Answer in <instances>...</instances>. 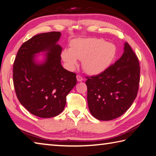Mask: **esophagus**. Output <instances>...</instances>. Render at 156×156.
<instances>
[{"label": "esophagus", "mask_w": 156, "mask_h": 156, "mask_svg": "<svg viewBox=\"0 0 156 156\" xmlns=\"http://www.w3.org/2000/svg\"><path fill=\"white\" fill-rule=\"evenodd\" d=\"M77 77V81H82L83 80V77H82L81 76L79 75H77V77Z\"/></svg>", "instance_id": "esophagus-1"}]
</instances>
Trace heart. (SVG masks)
<instances>
[{"label": "heart", "instance_id": "obj_1", "mask_svg": "<svg viewBox=\"0 0 156 156\" xmlns=\"http://www.w3.org/2000/svg\"><path fill=\"white\" fill-rule=\"evenodd\" d=\"M70 49H64L62 58L70 69L77 66V59L87 74L97 75L103 72L112 62L116 54L113 43L96 38L73 41Z\"/></svg>", "mask_w": 156, "mask_h": 156}]
</instances>
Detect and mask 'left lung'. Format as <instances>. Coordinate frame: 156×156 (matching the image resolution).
<instances>
[{"mask_svg":"<svg viewBox=\"0 0 156 156\" xmlns=\"http://www.w3.org/2000/svg\"><path fill=\"white\" fill-rule=\"evenodd\" d=\"M86 79L91 114L102 121L114 119L122 115L136 98L140 81L139 59L125 43L118 60L100 74Z\"/></svg>","mask_w":156,"mask_h":156,"instance_id":"left-lung-1","label":"left lung"}]
</instances>
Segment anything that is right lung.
I'll list each match as a JSON object with an SVG mask.
<instances>
[{
  "label": "right lung",
  "instance_id": "obj_1",
  "mask_svg": "<svg viewBox=\"0 0 156 156\" xmlns=\"http://www.w3.org/2000/svg\"><path fill=\"white\" fill-rule=\"evenodd\" d=\"M60 32L34 35L20 47L13 66V80L19 101L34 115L49 118L62 112L66 96L77 83L75 73L61 65ZM48 51L43 63L36 53Z\"/></svg>",
  "mask_w": 156,
  "mask_h": 156
}]
</instances>
